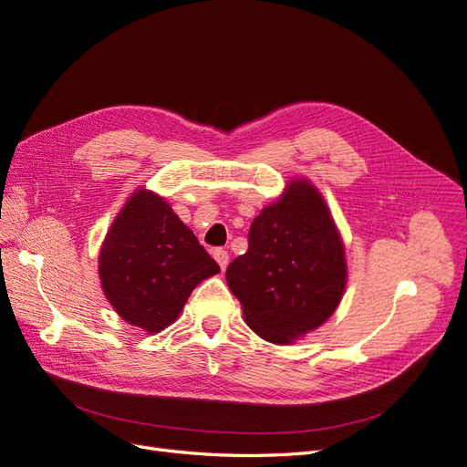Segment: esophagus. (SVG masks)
Masks as SVG:
<instances>
[{
    "mask_svg": "<svg viewBox=\"0 0 467 467\" xmlns=\"http://www.w3.org/2000/svg\"><path fill=\"white\" fill-rule=\"evenodd\" d=\"M214 259H216V263L220 265L222 271H225V268H228V263H230V255H228V251H223V249H216V251H214Z\"/></svg>",
    "mask_w": 467,
    "mask_h": 467,
    "instance_id": "1",
    "label": "esophagus"
}]
</instances>
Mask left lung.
<instances>
[{"mask_svg": "<svg viewBox=\"0 0 467 467\" xmlns=\"http://www.w3.org/2000/svg\"><path fill=\"white\" fill-rule=\"evenodd\" d=\"M225 280L245 323L268 343L290 345L335 314L348 280L345 244L312 181L290 179L261 210Z\"/></svg>", "mask_w": 467, "mask_h": 467, "instance_id": "1", "label": "left lung"}]
</instances>
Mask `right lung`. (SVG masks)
<instances>
[{
    "instance_id": "obj_1",
    "label": "right lung",
    "mask_w": 467,
    "mask_h": 467,
    "mask_svg": "<svg viewBox=\"0 0 467 467\" xmlns=\"http://www.w3.org/2000/svg\"><path fill=\"white\" fill-rule=\"evenodd\" d=\"M218 273V263L169 202L146 187L129 196L99 251L105 298L148 335L169 327L191 292Z\"/></svg>"
}]
</instances>
